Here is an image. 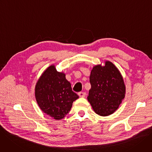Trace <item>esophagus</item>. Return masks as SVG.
Here are the masks:
<instances>
[{"label": "esophagus", "instance_id": "esophagus-1", "mask_svg": "<svg viewBox=\"0 0 152 152\" xmlns=\"http://www.w3.org/2000/svg\"><path fill=\"white\" fill-rule=\"evenodd\" d=\"M86 93L85 92H79L78 93V95H79V96L81 98H85L86 96Z\"/></svg>", "mask_w": 152, "mask_h": 152}]
</instances>
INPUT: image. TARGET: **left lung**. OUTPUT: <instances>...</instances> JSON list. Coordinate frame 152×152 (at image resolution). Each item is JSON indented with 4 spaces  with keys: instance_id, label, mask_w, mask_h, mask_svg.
<instances>
[{
    "instance_id": "left-lung-1",
    "label": "left lung",
    "mask_w": 152,
    "mask_h": 152,
    "mask_svg": "<svg viewBox=\"0 0 152 152\" xmlns=\"http://www.w3.org/2000/svg\"><path fill=\"white\" fill-rule=\"evenodd\" d=\"M91 89L88 96L93 110L100 116L113 114L118 108L125 95V86L121 73L110 61L95 66L91 70Z\"/></svg>"
}]
</instances>
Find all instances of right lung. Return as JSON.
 <instances>
[{"label": "right lung", "mask_w": 152, "mask_h": 152, "mask_svg": "<svg viewBox=\"0 0 152 152\" xmlns=\"http://www.w3.org/2000/svg\"><path fill=\"white\" fill-rule=\"evenodd\" d=\"M35 96L41 110L56 120L69 113L73 102L79 98L72 91L65 75L56 71L54 66H49L39 79Z\"/></svg>", "instance_id": "right-lung-1"}]
</instances>
